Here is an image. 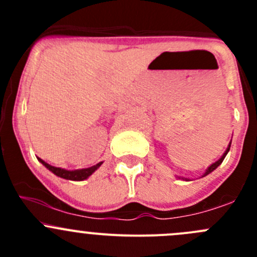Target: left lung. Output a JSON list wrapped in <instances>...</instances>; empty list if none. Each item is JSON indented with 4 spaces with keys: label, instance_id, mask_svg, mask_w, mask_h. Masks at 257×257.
Segmentation results:
<instances>
[{
    "label": "left lung",
    "instance_id": "obj_1",
    "mask_svg": "<svg viewBox=\"0 0 257 257\" xmlns=\"http://www.w3.org/2000/svg\"><path fill=\"white\" fill-rule=\"evenodd\" d=\"M230 147H231V142H230L229 145H227L226 150H225V152H224V154L221 155V158H220V159H217L216 162H215V163H212V164L210 165V167H208V169H206L205 172H204V174L201 175V178H203V177H206V175L210 174V173H212V172H214V170L216 169V168L219 167L220 164H221V163H222V160L225 159V157H226V154H227V153H229V150H230ZM177 178H178V179H181V180H186V181H189V180H190V179H188V178H183V177H178V175H177Z\"/></svg>",
    "mask_w": 257,
    "mask_h": 257
}]
</instances>
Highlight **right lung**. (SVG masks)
Returning <instances> with one entry per match:
<instances>
[{"label": "right lung", "instance_id": "1", "mask_svg": "<svg viewBox=\"0 0 257 257\" xmlns=\"http://www.w3.org/2000/svg\"><path fill=\"white\" fill-rule=\"evenodd\" d=\"M38 160H40V162L42 163L46 168H47L49 172H52L54 175H57V177L67 179V180H74V181L85 180V179L89 178L90 175H92L93 173H94L95 170H97L98 168L103 164V162H99L98 164L93 165V167H89V168H84V169L67 170V169H62V168L53 167V165H49L48 163H46L45 160L40 159V158H38Z\"/></svg>", "mask_w": 257, "mask_h": 257}]
</instances>
